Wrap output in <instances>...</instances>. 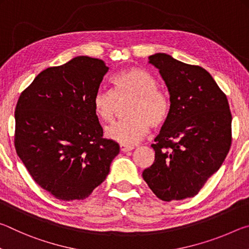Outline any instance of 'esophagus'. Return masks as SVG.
<instances>
[{"instance_id":"34e87169","label":"esophagus","mask_w":249,"mask_h":249,"mask_svg":"<svg viewBox=\"0 0 249 249\" xmlns=\"http://www.w3.org/2000/svg\"><path fill=\"white\" fill-rule=\"evenodd\" d=\"M120 149H121V151H123V153H127V151L133 150L134 147H133V146H128V145L121 144V145H120Z\"/></svg>"}]
</instances>
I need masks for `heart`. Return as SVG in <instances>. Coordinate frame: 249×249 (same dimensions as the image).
Here are the masks:
<instances>
[{"label":"heart","instance_id":"heart-1","mask_svg":"<svg viewBox=\"0 0 249 249\" xmlns=\"http://www.w3.org/2000/svg\"><path fill=\"white\" fill-rule=\"evenodd\" d=\"M113 91L100 90L92 101L95 115L111 123L117 112V101L133 98L126 115L128 119L117 122L105 129L109 140L124 145L136 144L146 136L149 127L158 128L165 123L170 112V101L165 92L157 88V81L141 68H128L112 78Z\"/></svg>","mask_w":249,"mask_h":249}]
</instances>
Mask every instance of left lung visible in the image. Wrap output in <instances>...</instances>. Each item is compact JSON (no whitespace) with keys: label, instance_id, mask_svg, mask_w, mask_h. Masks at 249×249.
I'll list each match as a JSON object with an SVG mask.
<instances>
[{"label":"left lung","instance_id":"8db88e82","mask_svg":"<svg viewBox=\"0 0 249 249\" xmlns=\"http://www.w3.org/2000/svg\"><path fill=\"white\" fill-rule=\"evenodd\" d=\"M170 94V112L151 145L155 161L142 178L162 201L197 195L231 144L229 101L208 71L166 53L149 56Z\"/></svg>","mask_w":249,"mask_h":249}]
</instances>
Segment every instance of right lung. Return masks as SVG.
I'll return each mask as SVG.
<instances>
[{"instance_id": "right-lung-1", "label": "right lung", "mask_w": 249, "mask_h": 249, "mask_svg": "<svg viewBox=\"0 0 249 249\" xmlns=\"http://www.w3.org/2000/svg\"><path fill=\"white\" fill-rule=\"evenodd\" d=\"M107 71L103 60L75 57L41 71L18 98L16 154L33 180L58 200L89 196L120 153L117 142L103 138L92 105Z\"/></svg>"}]
</instances>
